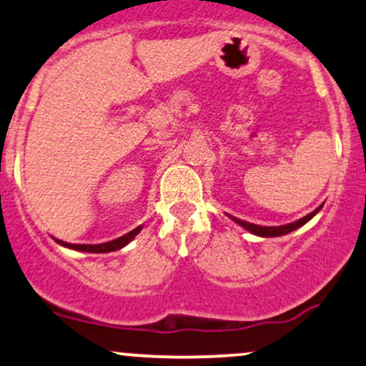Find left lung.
<instances>
[{"instance_id":"8db88e82","label":"left lung","mask_w":366,"mask_h":366,"mask_svg":"<svg viewBox=\"0 0 366 366\" xmlns=\"http://www.w3.org/2000/svg\"><path fill=\"white\" fill-rule=\"evenodd\" d=\"M322 207H318L315 212L310 213V215H306L303 218H300V220L292 222V224H285V225H279V227H262V225H254V224H249V222H242L239 220V218H234V222H237L239 225L244 227L246 230H249L251 234H254V236H262V237H279V236H285V234L292 232V230L300 229V227H303L306 222H310L312 218L317 215L318 212H320Z\"/></svg>"}]
</instances>
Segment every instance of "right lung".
<instances>
[{
	"label": "right lung",
	"mask_w": 366,
	"mask_h": 366,
	"mask_svg": "<svg viewBox=\"0 0 366 366\" xmlns=\"http://www.w3.org/2000/svg\"><path fill=\"white\" fill-rule=\"evenodd\" d=\"M141 232V227H137V229L130 230L129 234H125V236H122L119 239H113L110 242H103V244H69V242H63V241H58V244L69 247V249H74V251H84V253H110V251H117V249H122L124 246H127L130 241H132L134 237L137 236V234Z\"/></svg>",
	"instance_id": "obj_1"
}]
</instances>
